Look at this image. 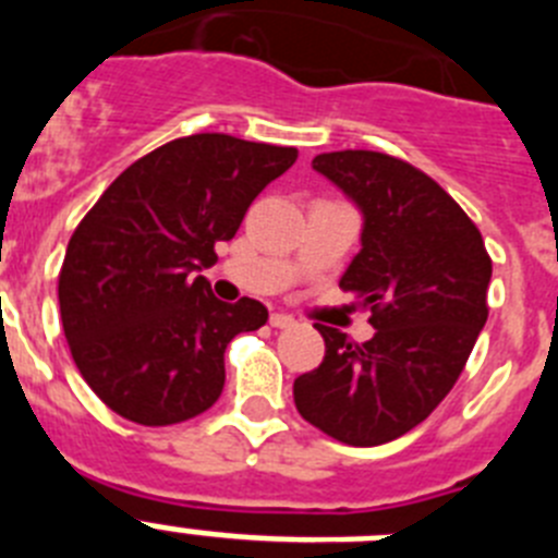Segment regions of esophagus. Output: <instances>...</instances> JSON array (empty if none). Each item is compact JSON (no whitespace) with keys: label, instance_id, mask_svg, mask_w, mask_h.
Returning a JSON list of instances; mask_svg holds the SVG:
<instances>
[{"label":"esophagus","instance_id":"obj_1","mask_svg":"<svg viewBox=\"0 0 558 558\" xmlns=\"http://www.w3.org/2000/svg\"><path fill=\"white\" fill-rule=\"evenodd\" d=\"M270 327L290 329V327H295V318L288 313H270Z\"/></svg>","mask_w":558,"mask_h":558}]
</instances>
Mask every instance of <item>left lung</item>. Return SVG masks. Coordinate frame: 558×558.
<instances>
[{
    "label": "left lung",
    "mask_w": 558,
    "mask_h": 558,
    "mask_svg": "<svg viewBox=\"0 0 558 558\" xmlns=\"http://www.w3.org/2000/svg\"><path fill=\"white\" fill-rule=\"evenodd\" d=\"M363 211L357 256L340 288L372 310L377 332L352 343L324 324L322 366L295 377L310 425L352 447H377L425 422L452 391L489 318L492 259L477 226L430 175L388 153L313 159Z\"/></svg>",
    "instance_id": "left-lung-1"
}]
</instances>
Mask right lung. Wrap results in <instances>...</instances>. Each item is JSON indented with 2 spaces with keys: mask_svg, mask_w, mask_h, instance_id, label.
I'll use <instances>...</instances> for the list:
<instances>
[{
  "mask_svg": "<svg viewBox=\"0 0 558 558\" xmlns=\"http://www.w3.org/2000/svg\"><path fill=\"white\" fill-rule=\"evenodd\" d=\"M295 159V147L195 133L133 161L88 209L58 302L77 372L113 413L165 427L218 402L226 347L263 327L268 310L220 302L195 274L218 263L215 245Z\"/></svg>",
  "mask_w": 558,
  "mask_h": 558,
  "instance_id": "right-lung-1",
  "label": "right lung"
}]
</instances>
